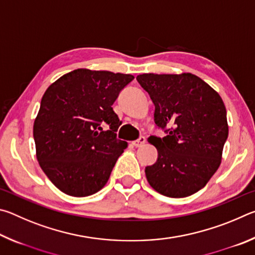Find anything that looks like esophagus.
Instances as JSON below:
<instances>
[{
    "instance_id": "esophagus-1",
    "label": "esophagus",
    "mask_w": 255,
    "mask_h": 255,
    "mask_svg": "<svg viewBox=\"0 0 255 255\" xmlns=\"http://www.w3.org/2000/svg\"><path fill=\"white\" fill-rule=\"evenodd\" d=\"M145 141H146V138H145V137H143V136H141V137L138 138V139L133 140L131 144H132L133 146H135V147H140L141 145L145 144Z\"/></svg>"
}]
</instances>
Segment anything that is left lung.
<instances>
[{
  "label": "left lung",
  "mask_w": 255,
  "mask_h": 255,
  "mask_svg": "<svg viewBox=\"0 0 255 255\" xmlns=\"http://www.w3.org/2000/svg\"><path fill=\"white\" fill-rule=\"evenodd\" d=\"M155 106L154 122L166 136H150L157 161L145 167L148 183L163 196L184 198L207 184L222 162L228 137L226 108L200 77L141 74L137 77Z\"/></svg>",
  "instance_id": "1"
}]
</instances>
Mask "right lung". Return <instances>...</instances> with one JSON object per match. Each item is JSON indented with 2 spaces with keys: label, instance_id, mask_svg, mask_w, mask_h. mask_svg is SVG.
Here are the masks:
<instances>
[{
  "label": "right lung",
  "instance_id": "1",
  "mask_svg": "<svg viewBox=\"0 0 255 255\" xmlns=\"http://www.w3.org/2000/svg\"><path fill=\"white\" fill-rule=\"evenodd\" d=\"M130 74L79 68L46 90L33 124L39 165L60 191L88 197L105 187L127 141L112 109Z\"/></svg>",
  "mask_w": 255,
  "mask_h": 255
}]
</instances>
